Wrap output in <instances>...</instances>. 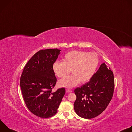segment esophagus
Masks as SVG:
<instances>
[{
	"label": "esophagus",
	"instance_id": "esophagus-1",
	"mask_svg": "<svg viewBox=\"0 0 132 132\" xmlns=\"http://www.w3.org/2000/svg\"><path fill=\"white\" fill-rule=\"evenodd\" d=\"M66 92H72V91L69 89H66Z\"/></svg>",
	"mask_w": 132,
	"mask_h": 132
}]
</instances>
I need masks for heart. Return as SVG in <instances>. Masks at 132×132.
I'll return each instance as SVG.
<instances>
[{
  "instance_id": "heart-1",
  "label": "heart",
  "mask_w": 132,
  "mask_h": 132,
  "mask_svg": "<svg viewBox=\"0 0 132 132\" xmlns=\"http://www.w3.org/2000/svg\"><path fill=\"white\" fill-rule=\"evenodd\" d=\"M98 64V57L95 53L72 51L64 56L63 62H55L52 68L55 74L59 78L64 77L71 70L72 74L60 80L59 85L62 87L72 88L79 81L85 82L89 80Z\"/></svg>"
}]
</instances>
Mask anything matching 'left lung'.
<instances>
[{"label": "left lung", "instance_id": "1", "mask_svg": "<svg viewBox=\"0 0 132 132\" xmlns=\"http://www.w3.org/2000/svg\"><path fill=\"white\" fill-rule=\"evenodd\" d=\"M102 64L90 81L74 90V110L81 118H95L106 109L113 95L114 78L112 71Z\"/></svg>", "mask_w": 132, "mask_h": 132}]
</instances>
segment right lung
I'll return each instance as SVG.
<instances>
[{
	"label": "right lung",
	"mask_w": 132,
	"mask_h": 132,
	"mask_svg": "<svg viewBox=\"0 0 132 132\" xmlns=\"http://www.w3.org/2000/svg\"><path fill=\"white\" fill-rule=\"evenodd\" d=\"M60 50L49 48L36 53L24 67L20 85L28 109L36 116L49 118L54 116L65 93L64 88L52 92L57 79L53 65Z\"/></svg>",
	"instance_id": "right-lung-1"
}]
</instances>
